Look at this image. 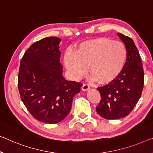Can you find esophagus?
I'll return each instance as SVG.
<instances>
[{"label": "esophagus", "instance_id": "1", "mask_svg": "<svg viewBox=\"0 0 153 153\" xmlns=\"http://www.w3.org/2000/svg\"><path fill=\"white\" fill-rule=\"evenodd\" d=\"M82 90H83V91H88V90L90 88V86H89V84H86H86H84L83 85H82Z\"/></svg>", "mask_w": 153, "mask_h": 153}]
</instances>
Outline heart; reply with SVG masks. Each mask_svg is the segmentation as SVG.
I'll return each instance as SVG.
<instances>
[{
    "label": "heart",
    "mask_w": 153,
    "mask_h": 153,
    "mask_svg": "<svg viewBox=\"0 0 153 153\" xmlns=\"http://www.w3.org/2000/svg\"><path fill=\"white\" fill-rule=\"evenodd\" d=\"M127 59V50L124 43L103 37L82 42L75 54L67 51L65 63L75 79L85 74L89 65L92 79L107 84L122 73Z\"/></svg>",
    "instance_id": "heart-1"
}]
</instances>
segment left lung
I'll use <instances>...</instances> for the list:
<instances>
[{"mask_svg": "<svg viewBox=\"0 0 153 153\" xmlns=\"http://www.w3.org/2000/svg\"><path fill=\"white\" fill-rule=\"evenodd\" d=\"M127 50L124 69L112 82L98 87L101 101L96 107L99 115L108 120L119 119L133 110L141 97L144 74L140 55L131 38L117 33Z\"/></svg>", "mask_w": 153, "mask_h": 153, "instance_id": "8db88e82", "label": "left lung"}]
</instances>
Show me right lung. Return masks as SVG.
Segmentation results:
<instances>
[{"label":"right lung","mask_w":153,"mask_h":153,"mask_svg":"<svg viewBox=\"0 0 153 153\" xmlns=\"http://www.w3.org/2000/svg\"><path fill=\"white\" fill-rule=\"evenodd\" d=\"M60 41L50 37L31 45L22 59L18 74L21 100L35 119L49 124L66 117L82 86L62 76Z\"/></svg>","instance_id":"obj_1"}]
</instances>
